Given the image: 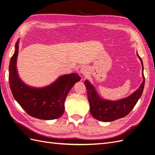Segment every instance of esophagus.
I'll return each mask as SVG.
<instances>
[{
  "label": "esophagus",
  "mask_w": 155,
  "mask_h": 155,
  "mask_svg": "<svg viewBox=\"0 0 155 155\" xmlns=\"http://www.w3.org/2000/svg\"><path fill=\"white\" fill-rule=\"evenodd\" d=\"M80 72H81L84 75H86V74L88 73V70L86 67H82L81 70H80Z\"/></svg>",
  "instance_id": "obj_1"
}]
</instances>
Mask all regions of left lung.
Wrapping results in <instances>:
<instances>
[{"mask_svg":"<svg viewBox=\"0 0 155 155\" xmlns=\"http://www.w3.org/2000/svg\"><path fill=\"white\" fill-rule=\"evenodd\" d=\"M140 59L142 65V77L143 82L140 86L130 96L117 101H111L104 100L99 97L95 89L88 81L84 82L86 87L87 98L90 106V112L92 116L98 120L103 122H111L115 120L127 116L135 106L139 98L143 93L145 77L143 75V62Z\"/></svg>","mask_w":155,"mask_h":155,"instance_id":"8db88e82","label":"left lung"}]
</instances>
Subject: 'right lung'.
Here are the masks:
<instances>
[{
	"label": "right lung",
	"instance_id": "add662e5",
	"mask_svg": "<svg viewBox=\"0 0 155 155\" xmlns=\"http://www.w3.org/2000/svg\"><path fill=\"white\" fill-rule=\"evenodd\" d=\"M19 39L9 66V83L13 96L28 114L41 120H53L61 117L64 112V102L69 91L81 77L70 73L60 77L55 82L43 88L32 87L20 79L16 64Z\"/></svg>",
	"mask_w": 155,
	"mask_h": 155
}]
</instances>
